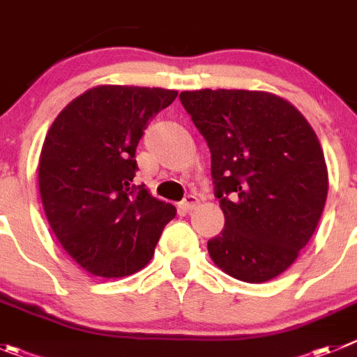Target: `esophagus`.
Wrapping results in <instances>:
<instances>
[{"mask_svg": "<svg viewBox=\"0 0 357 357\" xmlns=\"http://www.w3.org/2000/svg\"><path fill=\"white\" fill-rule=\"evenodd\" d=\"M197 204H199V199L195 197V195H188V197H185V201L181 202V208L185 211H192Z\"/></svg>", "mask_w": 357, "mask_h": 357, "instance_id": "esophagus-1", "label": "esophagus"}]
</instances>
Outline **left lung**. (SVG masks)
Here are the masks:
<instances>
[{
	"label": "left lung",
	"instance_id": "8db88e82",
	"mask_svg": "<svg viewBox=\"0 0 357 357\" xmlns=\"http://www.w3.org/2000/svg\"><path fill=\"white\" fill-rule=\"evenodd\" d=\"M211 153L226 224L208 242L215 265L245 282L278 278L313 236L329 176L319 137L297 108L265 91L179 94Z\"/></svg>",
	"mask_w": 357,
	"mask_h": 357
}]
</instances>
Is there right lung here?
I'll list each match as a JSON object with an SVG mask.
<instances>
[{
	"label": "right lung",
	"mask_w": 357,
	"mask_h": 357,
	"mask_svg": "<svg viewBox=\"0 0 357 357\" xmlns=\"http://www.w3.org/2000/svg\"><path fill=\"white\" fill-rule=\"evenodd\" d=\"M178 91L98 85L56 115L38 158V190L54 236L83 271L124 278L155 255L176 208L135 186V151Z\"/></svg>",
	"instance_id": "right-lung-1"
}]
</instances>
